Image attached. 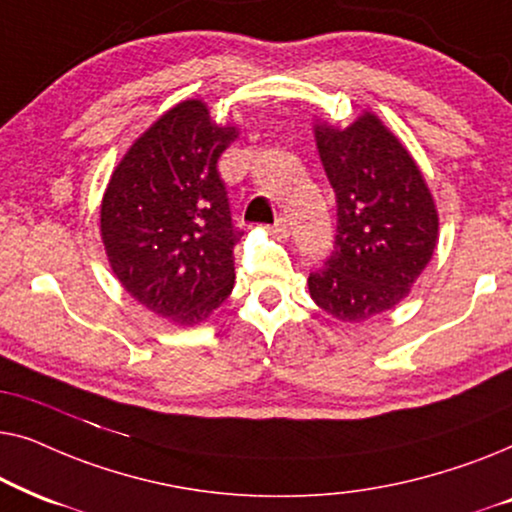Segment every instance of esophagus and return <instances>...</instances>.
I'll return each mask as SVG.
<instances>
[{
	"mask_svg": "<svg viewBox=\"0 0 512 512\" xmlns=\"http://www.w3.org/2000/svg\"><path fill=\"white\" fill-rule=\"evenodd\" d=\"M272 233L279 235V237H289V233H291L289 221H286L284 216H279V219L275 221V226H272Z\"/></svg>",
	"mask_w": 512,
	"mask_h": 512,
	"instance_id": "esophagus-1",
	"label": "esophagus"
}]
</instances>
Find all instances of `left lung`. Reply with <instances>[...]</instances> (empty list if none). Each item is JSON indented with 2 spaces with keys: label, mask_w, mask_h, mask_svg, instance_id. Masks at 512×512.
<instances>
[{
  "label": "left lung",
  "mask_w": 512,
  "mask_h": 512,
  "mask_svg": "<svg viewBox=\"0 0 512 512\" xmlns=\"http://www.w3.org/2000/svg\"><path fill=\"white\" fill-rule=\"evenodd\" d=\"M338 202L331 256L307 279L312 300L340 321L394 307L431 261L438 214L415 160L373 114L347 130L317 125Z\"/></svg>",
  "instance_id": "obj_1"
}]
</instances>
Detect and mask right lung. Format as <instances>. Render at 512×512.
Listing matches in <instances>:
<instances>
[{
  "instance_id": "1",
  "label": "right lung",
  "mask_w": 512,
  "mask_h": 512,
  "mask_svg": "<svg viewBox=\"0 0 512 512\" xmlns=\"http://www.w3.org/2000/svg\"><path fill=\"white\" fill-rule=\"evenodd\" d=\"M235 137L202 102H181L132 144L104 193L111 270L132 298L174 324L207 319L233 291L242 230L219 158Z\"/></svg>"
}]
</instances>
